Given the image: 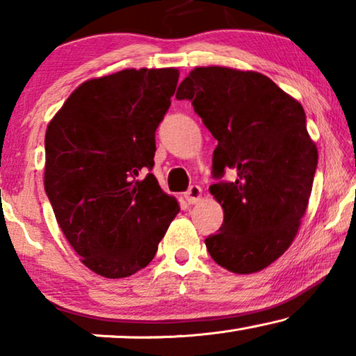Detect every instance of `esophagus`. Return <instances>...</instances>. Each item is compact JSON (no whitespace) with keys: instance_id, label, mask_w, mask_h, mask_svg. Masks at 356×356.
<instances>
[{"instance_id":"esophagus-1","label":"esophagus","mask_w":356,"mask_h":356,"mask_svg":"<svg viewBox=\"0 0 356 356\" xmlns=\"http://www.w3.org/2000/svg\"><path fill=\"white\" fill-rule=\"evenodd\" d=\"M202 194V189L197 186V184H191L189 189L186 193H184V199H186L188 204H196L199 201V197H201Z\"/></svg>"}]
</instances>
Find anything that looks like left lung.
<instances>
[{
  "instance_id": "8db88e82",
  "label": "left lung",
  "mask_w": 356,
  "mask_h": 356,
  "mask_svg": "<svg viewBox=\"0 0 356 356\" xmlns=\"http://www.w3.org/2000/svg\"><path fill=\"white\" fill-rule=\"evenodd\" d=\"M177 99L218 140L209 189L223 223L206 238L209 254L235 274L262 270L289 250L308 207L318 149L303 106L264 74L222 66L193 70ZM227 169L235 182L221 179Z\"/></svg>"
}]
</instances>
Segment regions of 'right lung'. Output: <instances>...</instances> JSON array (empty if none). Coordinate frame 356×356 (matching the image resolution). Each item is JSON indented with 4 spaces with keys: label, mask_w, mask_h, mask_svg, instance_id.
I'll return each mask as SVG.
<instances>
[{
    "label": "right lung",
    "mask_w": 356,
    "mask_h": 356,
    "mask_svg": "<svg viewBox=\"0 0 356 356\" xmlns=\"http://www.w3.org/2000/svg\"><path fill=\"white\" fill-rule=\"evenodd\" d=\"M179 72L124 70L81 84L45 134V193L66 240L95 274L144 269L179 212L150 173L155 131Z\"/></svg>",
    "instance_id": "add662e5"
}]
</instances>
